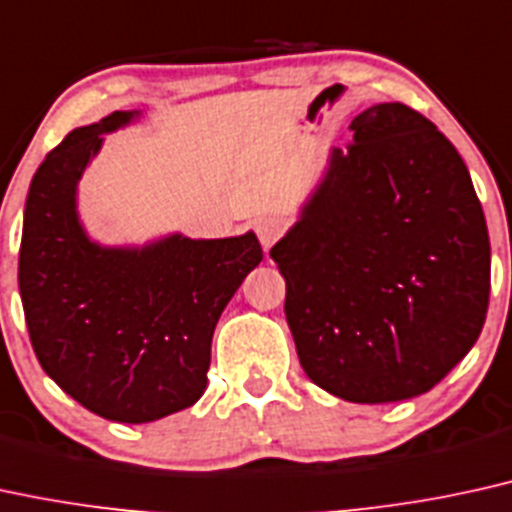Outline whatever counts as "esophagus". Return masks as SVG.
<instances>
[{"instance_id": "obj_1", "label": "esophagus", "mask_w": 512, "mask_h": 512, "mask_svg": "<svg viewBox=\"0 0 512 512\" xmlns=\"http://www.w3.org/2000/svg\"><path fill=\"white\" fill-rule=\"evenodd\" d=\"M255 233H257V238H260L262 248L269 250V248H272V245L276 243V240L281 238V233H283V219L272 217V214H267V217L255 219Z\"/></svg>"}]
</instances>
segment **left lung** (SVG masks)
Here are the masks:
<instances>
[{"label":"left lung","mask_w":512,"mask_h":512,"mask_svg":"<svg viewBox=\"0 0 512 512\" xmlns=\"http://www.w3.org/2000/svg\"><path fill=\"white\" fill-rule=\"evenodd\" d=\"M350 131L269 255L307 377L350 403H396L434 389L482 334L489 231L463 157L420 112L374 104Z\"/></svg>","instance_id":"1"}]
</instances>
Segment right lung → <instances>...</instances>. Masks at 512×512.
<instances>
[{
	"mask_svg": "<svg viewBox=\"0 0 512 512\" xmlns=\"http://www.w3.org/2000/svg\"><path fill=\"white\" fill-rule=\"evenodd\" d=\"M140 112L76 128L30 181L18 288L45 372L83 408L112 422H155L207 389L212 336L233 293L262 262L252 231L143 248H104L78 219L76 190L102 133Z\"/></svg>",
	"mask_w": 512,
	"mask_h": 512,
	"instance_id": "add662e5",
	"label": "right lung"
}]
</instances>
